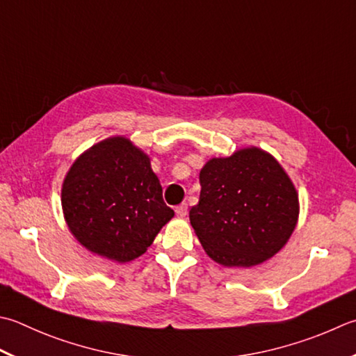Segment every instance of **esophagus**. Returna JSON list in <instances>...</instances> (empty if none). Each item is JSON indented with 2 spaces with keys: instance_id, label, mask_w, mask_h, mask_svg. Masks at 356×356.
<instances>
[{
  "instance_id": "esophagus-1",
  "label": "esophagus",
  "mask_w": 356,
  "mask_h": 356,
  "mask_svg": "<svg viewBox=\"0 0 356 356\" xmlns=\"http://www.w3.org/2000/svg\"><path fill=\"white\" fill-rule=\"evenodd\" d=\"M186 213H188V207H186L185 202H184V204H180L179 207H176V214H177V218H185Z\"/></svg>"
}]
</instances>
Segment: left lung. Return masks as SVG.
<instances>
[{"mask_svg":"<svg viewBox=\"0 0 356 356\" xmlns=\"http://www.w3.org/2000/svg\"><path fill=\"white\" fill-rule=\"evenodd\" d=\"M199 180L200 197L190 222L214 262L253 267L289 242L298 224V191L270 152L250 146L213 157Z\"/></svg>","mask_w":356,"mask_h":356,"instance_id":"obj_1","label":"left lung"}]
</instances>
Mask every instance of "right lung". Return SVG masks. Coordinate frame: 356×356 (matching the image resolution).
<instances>
[{"instance_id": "right-lung-1", "label": "right lung", "mask_w": 356, "mask_h": 356, "mask_svg": "<svg viewBox=\"0 0 356 356\" xmlns=\"http://www.w3.org/2000/svg\"><path fill=\"white\" fill-rule=\"evenodd\" d=\"M61 208L83 247L118 264L142 256L174 216L149 156L124 136L75 159L61 185Z\"/></svg>"}]
</instances>
